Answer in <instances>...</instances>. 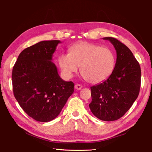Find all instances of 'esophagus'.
Returning <instances> with one entry per match:
<instances>
[{
    "mask_svg": "<svg viewBox=\"0 0 152 152\" xmlns=\"http://www.w3.org/2000/svg\"><path fill=\"white\" fill-rule=\"evenodd\" d=\"M82 88V86L80 84H76L75 85V89L77 90H80Z\"/></svg>",
    "mask_w": 152,
    "mask_h": 152,
    "instance_id": "34e87169",
    "label": "esophagus"
}]
</instances>
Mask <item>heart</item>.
Returning <instances> with one entry per match:
<instances>
[{"label": "heart", "mask_w": 152, "mask_h": 152, "mask_svg": "<svg viewBox=\"0 0 152 152\" xmlns=\"http://www.w3.org/2000/svg\"><path fill=\"white\" fill-rule=\"evenodd\" d=\"M69 53H62L58 59L62 73L70 78L78 70L88 82L98 83L112 75L116 64V56L110 48L81 42L71 46Z\"/></svg>", "instance_id": "obj_1"}]
</instances>
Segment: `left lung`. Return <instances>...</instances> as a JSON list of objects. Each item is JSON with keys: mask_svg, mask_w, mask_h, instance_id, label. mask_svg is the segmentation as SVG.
I'll list each match as a JSON object with an SVG mask.
<instances>
[{"mask_svg": "<svg viewBox=\"0 0 152 152\" xmlns=\"http://www.w3.org/2000/svg\"><path fill=\"white\" fill-rule=\"evenodd\" d=\"M114 46L117 54L112 75L102 83L91 87L92 101L89 108L102 121L121 118L133 105L139 94L141 82L140 64L125 44L112 37L103 38Z\"/></svg>", "mask_w": 152, "mask_h": 152, "instance_id": "8db88e82", "label": "left lung"}]
</instances>
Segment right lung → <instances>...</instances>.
Here are the masks:
<instances>
[{
	"label": "right lung",
	"instance_id": "add662e5",
	"mask_svg": "<svg viewBox=\"0 0 152 152\" xmlns=\"http://www.w3.org/2000/svg\"><path fill=\"white\" fill-rule=\"evenodd\" d=\"M60 40H44L23 50L12 70L15 98L36 121L48 122L60 114L74 92L72 82L61 78L52 57Z\"/></svg>",
	"mask_w": 152,
	"mask_h": 152
}]
</instances>
